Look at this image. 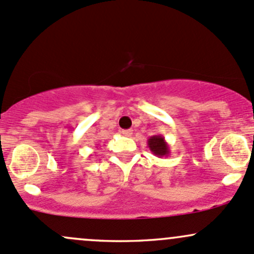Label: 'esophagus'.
I'll return each instance as SVG.
<instances>
[{
	"instance_id": "34e87169",
	"label": "esophagus",
	"mask_w": 254,
	"mask_h": 254,
	"mask_svg": "<svg viewBox=\"0 0 254 254\" xmlns=\"http://www.w3.org/2000/svg\"><path fill=\"white\" fill-rule=\"evenodd\" d=\"M122 135L123 136H127V137H130L132 135L131 130H122Z\"/></svg>"
}]
</instances>
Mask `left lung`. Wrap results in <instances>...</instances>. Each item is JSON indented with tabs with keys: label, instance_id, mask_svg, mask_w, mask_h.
<instances>
[{
	"label": "left lung",
	"instance_id": "1",
	"mask_svg": "<svg viewBox=\"0 0 254 254\" xmlns=\"http://www.w3.org/2000/svg\"><path fill=\"white\" fill-rule=\"evenodd\" d=\"M147 145H148V148L151 149V152L154 154V156L159 157V158L169 156L170 153L169 145H168V142L165 141V138L163 137L162 135L157 134V135L151 136V137L147 140Z\"/></svg>",
	"mask_w": 254,
	"mask_h": 254
}]
</instances>
